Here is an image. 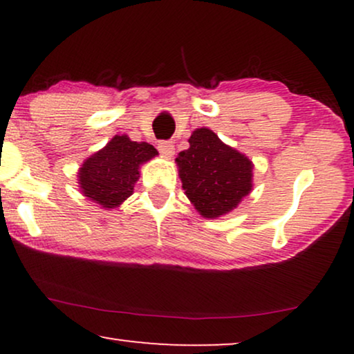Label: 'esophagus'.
<instances>
[{
    "instance_id": "1",
    "label": "esophagus",
    "mask_w": 354,
    "mask_h": 354,
    "mask_svg": "<svg viewBox=\"0 0 354 354\" xmlns=\"http://www.w3.org/2000/svg\"><path fill=\"white\" fill-rule=\"evenodd\" d=\"M158 149H159V153H161L162 156H166V158H171L174 151H176V148H174L172 142H161L158 145Z\"/></svg>"
}]
</instances>
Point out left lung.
Here are the masks:
<instances>
[{
    "label": "left lung",
    "mask_w": 354,
    "mask_h": 354,
    "mask_svg": "<svg viewBox=\"0 0 354 354\" xmlns=\"http://www.w3.org/2000/svg\"><path fill=\"white\" fill-rule=\"evenodd\" d=\"M188 143L176 158L187 198L206 219L229 214L253 190V161L207 127L193 130Z\"/></svg>",
    "instance_id": "8db88e82"
}]
</instances>
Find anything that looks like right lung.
<instances>
[{
	"label": "right lung",
	"mask_w": 354,
	"mask_h": 354,
	"mask_svg": "<svg viewBox=\"0 0 354 354\" xmlns=\"http://www.w3.org/2000/svg\"><path fill=\"white\" fill-rule=\"evenodd\" d=\"M158 156L147 142H132L127 135H114L98 151L86 158L77 172L82 195L103 209L119 207L133 193L140 167Z\"/></svg>",
	"instance_id": "add662e5"
}]
</instances>
